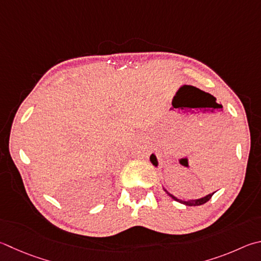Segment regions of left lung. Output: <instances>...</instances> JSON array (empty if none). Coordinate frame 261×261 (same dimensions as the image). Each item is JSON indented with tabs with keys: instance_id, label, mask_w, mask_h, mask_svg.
<instances>
[{
	"instance_id": "left-lung-1",
	"label": "left lung",
	"mask_w": 261,
	"mask_h": 261,
	"mask_svg": "<svg viewBox=\"0 0 261 261\" xmlns=\"http://www.w3.org/2000/svg\"><path fill=\"white\" fill-rule=\"evenodd\" d=\"M149 160H150L151 164L155 165V167H159V161H158V159H156V155H155L154 153L150 155ZM163 189H164L165 192H167V194H168V195H169L170 197L173 198V200H176V201H178V202H180V203H182V204H185V205H188V206H197V205H202V204H204V203H206L207 201L210 200V198H211V196L213 195V194H215V193L207 194V195L203 196V197H201V198H196V200H186V201H184V200H179V198H177L176 196L172 195V194H171V193H169V192L167 191V189H165L164 187H163Z\"/></svg>"
}]
</instances>
